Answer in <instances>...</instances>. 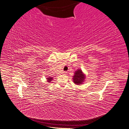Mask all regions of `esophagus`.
<instances>
[{
  "mask_svg": "<svg viewBox=\"0 0 129 129\" xmlns=\"http://www.w3.org/2000/svg\"><path fill=\"white\" fill-rule=\"evenodd\" d=\"M67 73V72H63V74H66Z\"/></svg>",
  "mask_w": 129,
  "mask_h": 129,
  "instance_id": "obj_1",
  "label": "esophagus"
}]
</instances>
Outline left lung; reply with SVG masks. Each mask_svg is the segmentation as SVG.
I'll return each instance as SVG.
<instances>
[{
    "instance_id": "1",
    "label": "left lung",
    "mask_w": 129,
    "mask_h": 129,
    "mask_svg": "<svg viewBox=\"0 0 129 129\" xmlns=\"http://www.w3.org/2000/svg\"><path fill=\"white\" fill-rule=\"evenodd\" d=\"M85 79V76L84 74L83 73L81 69H78L75 73V75L73 76V82L74 83L79 85L82 84L84 82V81Z\"/></svg>"
}]
</instances>
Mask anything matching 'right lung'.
Here are the masks:
<instances>
[{"label": "right lung", "mask_w": 129, "mask_h": 129, "mask_svg": "<svg viewBox=\"0 0 129 129\" xmlns=\"http://www.w3.org/2000/svg\"><path fill=\"white\" fill-rule=\"evenodd\" d=\"M47 79V81L48 82H51V81H52V80H53V78L48 76V77Z\"/></svg>", "instance_id": "right-lung-1"}]
</instances>
